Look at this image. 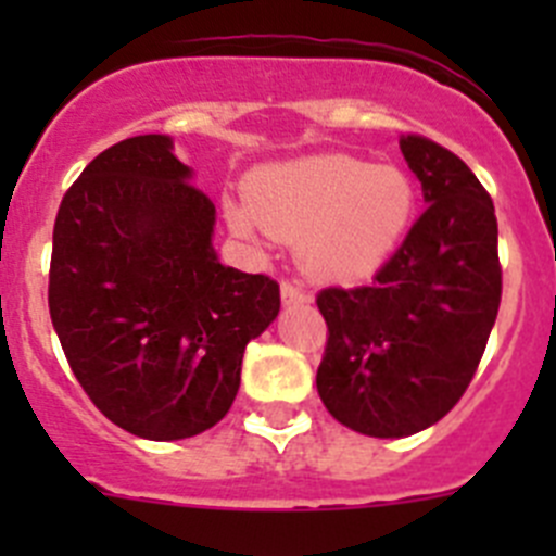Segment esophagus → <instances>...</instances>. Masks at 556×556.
<instances>
[{"label": "esophagus", "instance_id": "esophagus-1", "mask_svg": "<svg viewBox=\"0 0 556 556\" xmlns=\"http://www.w3.org/2000/svg\"><path fill=\"white\" fill-rule=\"evenodd\" d=\"M281 301L287 303V306H298V303H308V301H312V294H308L306 289L301 287V283L283 281L281 283Z\"/></svg>", "mask_w": 556, "mask_h": 556}]
</instances>
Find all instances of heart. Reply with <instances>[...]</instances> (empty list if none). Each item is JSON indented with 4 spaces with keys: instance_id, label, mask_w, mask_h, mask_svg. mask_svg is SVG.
Listing matches in <instances>:
<instances>
[{
    "instance_id": "1",
    "label": "heart",
    "mask_w": 556,
    "mask_h": 556,
    "mask_svg": "<svg viewBox=\"0 0 556 556\" xmlns=\"http://www.w3.org/2000/svg\"><path fill=\"white\" fill-rule=\"evenodd\" d=\"M417 191L397 166L356 155H314L269 166L248 205H230L239 233L301 242V262L323 281H362L395 253L415 217Z\"/></svg>"
}]
</instances>
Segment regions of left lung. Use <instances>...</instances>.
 Masks as SVG:
<instances>
[{
  "mask_svg": "<svg viewBox=\"0 0 556 556\" xmlns=\"http://www.w3.org/2000/svg\"><path fill=\"white\" fill-rule=\"evenodd\" d=\"M401 152L426 211L372 283L328 287L317 392L339 424L409 437L456 406L498 317V223L488 189L443 144L404 132Z\"/></svg>",
  "mask_w": 556,
  "mask_h": 556,
  "instance_id": "8db88e82",
  "label": "left lung"
}]
</instances>
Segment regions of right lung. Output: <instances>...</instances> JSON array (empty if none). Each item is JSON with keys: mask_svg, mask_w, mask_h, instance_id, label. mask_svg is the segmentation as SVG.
I'll list each match as a JSON object with an SVG mask.
<instances>
[{"mask_svg": "<svg viewBox=\"0 0 556 556\" xmlns=\"http://www.w3.org/2000/svg\"><path fill=\"white\" fill-rule=\"evenodd\" d=\"M166 136L100 152L55 217L49 317L97 409L144 440H184L228 415L242 356L281 308L269 275L223 267L214 203Z\"/></svg>", "mask_w": 556, "mask_h": 556, "instance_id": "1", "label": "right lung"}]
</instances>
